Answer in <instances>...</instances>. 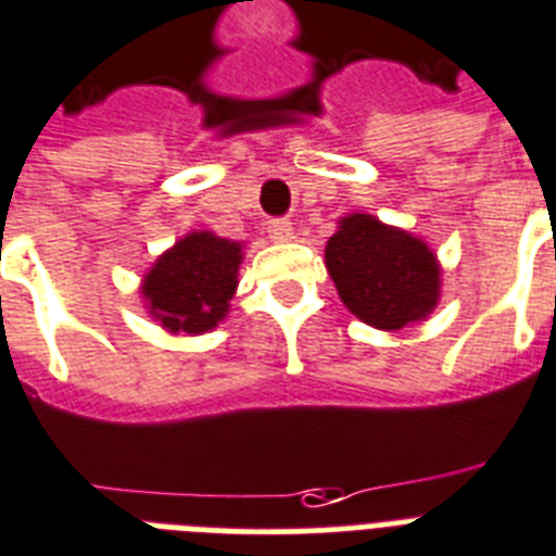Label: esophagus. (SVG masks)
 Returning a JSON list of instances; mask_svg holds the SVG:
<instances>
[{"mask_svg":"<svg viewBox=\"0 0 556 556\" xmlns=\"http://www.w3.org/2000/svg\"><path fill=\"white\" fill-rule=\"evenodd\" d=\"M268 237L274 242L293 240V226L288 220H270L268 223Z\"/></svg>","mask_w":556,"mask_h":556,"instance_id":"34e87169","label":"esophagus"}]
</instances>
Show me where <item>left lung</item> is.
<instances>
[{
	"instance_id": "8db88e82",
	"label": "left lung",
	"mask_w": 556,
	"mask_h": 556,
	"mask_svg": "<svg viewBox=\"0 0 556 556\" xmlns=\"http://www.w3.org/2000/svg\"><path fill=\"white\" fill-rule=\"evenodd\" d=\"M325 268L350 314L376 330L424 321L441 300V263L421 237L353 212L325 245Z\"/></svg>"
}]
</instances>
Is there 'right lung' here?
<instances>
[{
	"mask_svg": "<svg viewBox=\"0 0 556 556\" xmlns=\"http://www.w3.org/2000/svg\"><path fill=\"white\" fill-rule=\"evenodd\" d=\"M240 265L242 242L189 231L143 274V307L166 333H208L228 316Z\"/></svg>",
	"mask_w": 556,
	"mask_h": 556,
	"instance_id": "add662e5",
	"label": "right lung"
}]
</instances>
